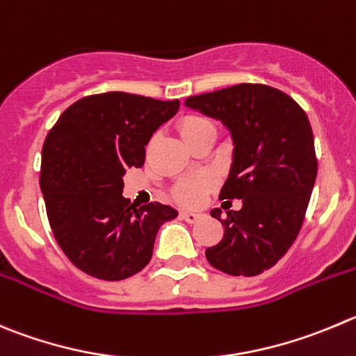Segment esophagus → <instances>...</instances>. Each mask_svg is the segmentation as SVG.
Returning <instances> with one entry per match:
<instances>
[{"instance_id":"obj_1","label":"esophagus","mask_w":356,"mask_h":356,"mask_svg":"<svg viewBox=\"0 0 356 356\" xmlns=\"http://www.w3.org/2000/svg\"><path fill=\"white\" fill-rule=\"evenodd\" d=\"M179 216H181V219L188 221V223H197L198 219L202 218V214H198V212H191V211H181L179 212Z\"/></svg>"}]
</instances>
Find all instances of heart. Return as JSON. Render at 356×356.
<instances>
[{
    "instance_id": "b5f03b06",
    "label": "heart",
    "mask_w": 356,
    "mask_h": 356,
    "mask_svg": "<svg viewBox=\"0 0 356 356\" xmlns=\"http://www.w3.org/2000/svg\"><path fill=\"white\" fill-rule=\"evenodd\" d=\"M177 129L181 133L182 140L188 145L207 137V135H216L214 122L200 114H188L181 118ZM209 189H211V181L207 177H188L175 184L172 197L179 204L193 207V205H198L204 200Z\"/></svg>"
}]
</instances>
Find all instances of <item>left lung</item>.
Returning a JSON list of instances; mask_svg holds the SVG:
<instances>
[{"label": "left lung", "mask_w": 356, "mask_h": 356, "mask_svg": "<svg viewBox=\"0 0 356 356\" xmlns=\"http://www.w3.org/2000/svg\"><path fill=\"white\" fill-rule=\"evenodd\" d=\"M186 105L219 119L234 138V163L219 198L241 211L211 212L223 238L205 249L209 264L230 275H258L286 254L304 223L318 174L313 128L286 92L237 84L189 96Z\"/></svg>", "instance_id": "obj_1"}]
</instances>
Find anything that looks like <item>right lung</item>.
I'll use <instances>...</instances> for the list:
<instances>
[{
    "label": "right lung",
    "instance_id": "right-lung-1",
    "mask_svg": "<svg viewBox=\"0 0 356 356\" xmlns=\"http://www.w3.org/2000/svg\"><path fill=\"white\" fill-rule=\"evenodd\" d=\"M177 108L179 99L102 92L70 105L47 133L40 188L52 234L79 270L121 281L151 261L159 227L177 211L129 204L122 175L144 165L152 133Z\"/></svg>",
    "mask_w": 356,
    "mask_h": 356
}]
</instances>
